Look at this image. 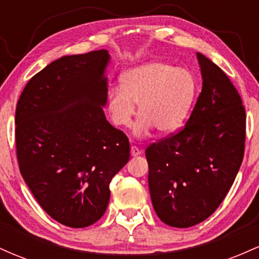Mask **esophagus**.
Instances as JSON below:
<instances>
[{
    "label": "esophagus",
    "instance_id": "1",
    "mask_svg": "<svg viewBox=\"0 0 259 259\" xmlns=\"http://www.w3.org/2000/svg\"><path fill=\"white\" fill-rule=\"evenodd\" d=\"M130 152H132V156L136 157V156H139V154H141V150H140L138 146H134L133 145V146L130 147Z\"/></svg>",
    "mask_w": 259,
    "mask_h": 259
}]
</instances>
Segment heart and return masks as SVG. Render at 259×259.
Here are the masks:
<instances>
[{
	"label": "heart",
	"mask_w": 259,
	"mask_h": 259,
	"mask_svg": "<svg viewBox=\"0 0 259 259\" xmlns=\"http://www.w3.org/2000/svg\"><path fill=\"white\" fill-rule=\"evenodd\" d=\"M195 94V76L186 68L150 62L124 73L119 88L109 89L107 109L115 126L126 127L132 124L138 105L136 135H146L152 127L167 134L185 119Z\"/></svg>",
	"instance_id": "b5f03b06"
}]
</instances>
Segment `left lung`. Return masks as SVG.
Wrapping results in <instances>:
<instances>
[{
  "label": "left lung",
  "instance_id": "8db88e82",
  "mask_svg": "<svg viewBox=\"0 0 259 259\" xmlns=\"http://www.w3.org/2000/svg\"><path fill=\"white\" fill-rule=\"evenodd\" d=\"M202 91L186 124L146 148L148 186L157 215L190 228L215 212L245 153L246 111L230 79L197 53Z\"/></svg>",
  "mask_w": 259,
  "mask_h": 259
}]
</instances>
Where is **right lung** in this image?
I'll return each instance as SVG.
<instances>
[{
  "instance_id": "1",
  "label": "right lung",
  "mask_w": 259,
  "mask_h": 259,
  "mask_svg": "<svg viewBox=\"0 0 259 259\" xmlns=\"http://www.w3.org/2000/svg\"><path fill=\"white\" fill-rule=\"evenodd\" d=\"M106 50L65 56L35 74L16 108L19 170L42 209L65 227L85 228L105 214L112 178L130 144L108 123Z\"/></svg>"
}]
</instances>
